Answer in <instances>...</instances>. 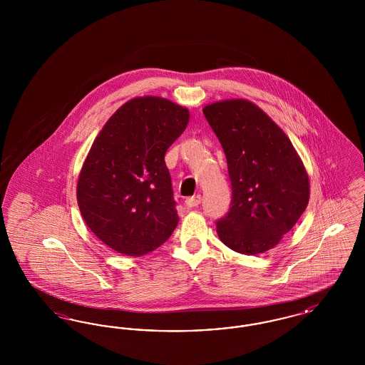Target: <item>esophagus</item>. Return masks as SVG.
<instances>
[{"instance_id": "esophagus-1", "label": "esophagus", "mask_w": 365, "mask_h": 365, "mask_svg": "<svg viewBox=\"0 0 365 365\" xmlns=\"http://www.w3.org/2000/svg\"><path fill=\"white\" fill-rule=\"evenodd\" d=\"M200 202H201V195H194V197H190L185 201V205L187 208H195V207L200 205Z\"/></svg>"}]
</instances>
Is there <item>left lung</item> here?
Here are the masks:
<instances>
[{
    "instance_id": "obj_1",
    "label": "left lung",
    "mask_w": 365,
    "mask_h": 365,
    "mask_svg": "<svg viewBox=\"0 0 365 365\" xmlns=\"http://www.w3.org/2000/svg\"><path fill=\"white\" fill-rule=\"evenodd\" d=\"M220 140L232 187L216 223L220 241L242 255L275 247L309 202V178L283 130L262 109L234 98L202 109Z\"/></svg>"
}]
</instances>
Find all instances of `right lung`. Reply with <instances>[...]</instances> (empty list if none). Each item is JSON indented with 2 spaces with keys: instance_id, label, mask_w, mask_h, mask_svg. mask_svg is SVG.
Returning a JSON list of instances; mask_svg holds the SVG:
<instances>
[{
  "instance_id": "right-lung-1",
  "label": "right lung",
  "mask_w": 365,
  "mask_h": 365,
  "mask_svg": "<svg viewBox=\"0 0 365 365\" xmlns=\"http://www.w3.org/2000/svg\"><path fill=\"white\" fill-rule=\"evenodd\" d=\"M189 119L187 108L167 98L137 97L94 139L76 198L87 227L115 252L143 256L174 232L179 216L164 156Z\"/></svg>"
}]
</instances>
